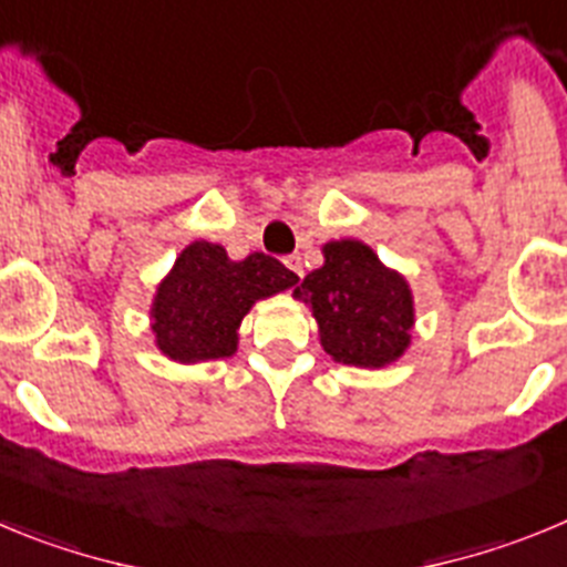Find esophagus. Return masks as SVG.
<instances>
[{
    "instance_id": "obj_1",
    "label": "esophagus",
    "mask_w": 567,
    "mask_h": 567,
    "mask_svg": "<svg viewBox=\"0 0 567 567\" xmlns=\"http://www.w3.org/2000/svg\"><path fill=\"white\" fill-rule=\"evenodd\" d=\"M285 265H288L296 277H302V257H299V254H290V257H285Z\"/></svg>"
}]
</instances>
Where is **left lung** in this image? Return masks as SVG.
Instances as JSON below:
<instances>
[{"label":"left lung","instance_id":"left-lung-1","mask_svg":"<svg viewBox=\"0 0 567 567\" xmlns=\"http://www.w3.org/2000/svg\"><path fill=\"white\" fill-rule=\"evenodd\" d=\"M321 254L324 265L293 293L313 310L324 353L339 364L370 370L401 359L415 324L406 279L359 239H333Z\"/></svg>","mask_w":567,"mask_h":567}]
</instances>
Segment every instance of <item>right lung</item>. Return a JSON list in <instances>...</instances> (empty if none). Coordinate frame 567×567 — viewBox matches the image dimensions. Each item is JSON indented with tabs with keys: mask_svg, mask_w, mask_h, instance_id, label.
Returning <instances> with one entry per match:
<instances>
[{
	"mask_svg": "<svg viewBox=\"0 0 567 567\" xmlns=\"http://www.w3.org/2000/svg\"><path fill=\"white\" fill-rule=\"evenodd\" d=\"M299 282L279 259L248 254L228 259L226 248L197 239L181 251L157 285L152 333L163 355L181 364L228 359L237 353V328L254 302Z\"/></svg>",
	"mask_w": 567,
	"mask_h": 567,
	"instance_id": "1",
	"label": "right lung"
}]
</instances>
